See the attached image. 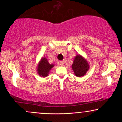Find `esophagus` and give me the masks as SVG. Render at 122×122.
I'll use <instances>...</instances> for the list:
<instances>
[{"mask_svg": "<svg viewBox=\"0 0 122 122\" xmlns=\"http://www.w3.org/2000/svg\"><path fill=\"white\" fill-rule=\"evenodd\" d=\"M59 65L61 66H64V63L63 61H59Z\"/></svg>", "mask_w": 122, "mask_h": 122, "instance_id": "obj_1", "label": "esophagus"}]
</instances>
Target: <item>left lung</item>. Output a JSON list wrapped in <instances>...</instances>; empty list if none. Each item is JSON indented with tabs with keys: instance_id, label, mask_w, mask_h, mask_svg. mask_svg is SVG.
<instances>
[{
	"instance_id": "1",
	"label": "left lung",
	"mask_w": 122,
	"mask_h": 122,
	"mask_svg": "<svg viewBox=\"0 0 122 122\" xmlns=\"http://www.w3.org/2000/svg\"><path fill=\"white\" fill-rule=\"evenodd\" d=\"M71 68L75 76L77 77H81L89 71V64L86 58L78 54L74 57Z\"/></svg>"
}]
</instances>
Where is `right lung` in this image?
<instances>
[{"mask_svg": "<svg viewBox=\"0 0 122 122\" xmlns=\"http://www.w3.org/2000/svg\"><path fill=\"white\" fill-rule=\"evenodd\" d=\"M54 66V64H51L46 57H42L36 66L38 74L41 77H46L49 74L50 71Z\"/></svg>", "mask_w": 122, "mask_h": 122, "instance_id": "right-lung-1", "label": "right lung"}]
</instances>
